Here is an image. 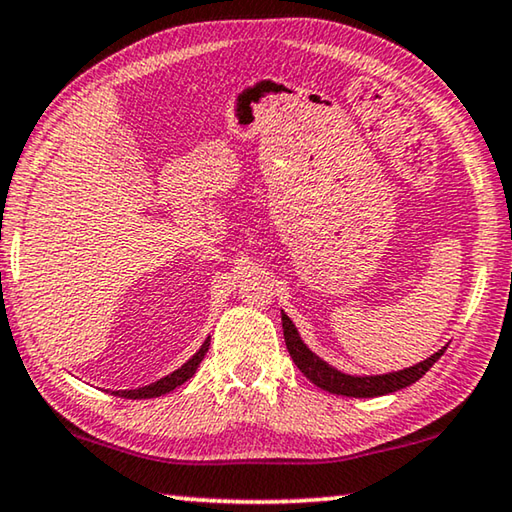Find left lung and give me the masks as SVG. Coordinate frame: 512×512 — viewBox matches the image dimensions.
Instances as JSON below:
<instances>
[{"mask_svg": "<svg viewBox=\"0 0 512 512\" xmlns=\"http://www.w3.org/2000/svg\"><path fill=\"white\" fill-rule=\"evenodd\" d=\"M282 330H285V344L291 360L296 362V367L303 371L316 387L326 389V392L337 396H353V399H373V396L392 394L396 389L417 383V380L424 376L446 351L444 346L437 353H433L431 358L401 371L380 373V376H348V373L330 367L328 362H323L319 355H314L310 348L305 346L294 326V321H291L285 312H282Z\"/></svg>", "mask_w": 512, "mask_h": 512, "instance_id": "obj_1", "label": "left lung"}]
</instances>
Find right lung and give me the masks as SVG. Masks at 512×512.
Masks as SVG:
<instances>
[{
    "instance_id": "obj_1",
    "label": "right lung",
    "mask_w": 512,
    "mask_h": 512,
    "mask_svg": "<svg viewBox=\"0 0 512 512\" xmlns=\"http://www.w3.org/2000/svg\"><path fill=\"white\" fill-rule=\"evenodd\" d=\"M207 351H209V337L205 339V344L200 346V351L193 355L191 360H186L180 369L168 373L166 378H161V380H157V383L145 385L139 389H120V392H116V396H123V399H154V396L173 392L175 387H180L182 383H186V380L193 376V373H196L198 364L202 362V358H205Z\"/></svg>"
}]
</instances>
